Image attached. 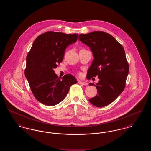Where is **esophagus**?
<instances>
[{
    "label": "esophagus",
    "mask_w": 151,
    "mask_h": 151,
    "mask_svg": "<svg viewBox=\"0 0 151 151\" xmlns=\"http://www.w3.org/2000/svg\"><path fill=\"white\" fill-rule=\"evenodd\" d=\"M79 84H82V85H84V86H87L88 85V83L86 82H84V81H79Z\"/></svg>",
    "instance_id": "obj_1"
}]
</instances>
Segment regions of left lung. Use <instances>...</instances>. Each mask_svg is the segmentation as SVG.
<instances>
[{
	"label": "left lung",
	"mask_w": 151,
	"mask_h": 151,
	"mask_svg": "<svg viewBox=\"0 0 151 151\" xmlns=\"http://www.w3.org/2000/svg\"><path fill=\"white\" fill-rule=\"evenodd\" d=\"M79 40L89 47L94 59L86 78L98 76L97 95L89 100L94 106L102 108L113 102L123 91L129 65L125 51L115 38L107 33L94 31L79 35Z\"/></svg>",
	"instance_id": "left-lung-1"
}]
</instances>
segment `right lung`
<instances>
[{
	"label": "right lung",
	"instance_id": "obj_1",
	"mask_svg": "<svg viewBox=\"0 0 151 151\" xmlns=\"http://www.w3.org/2000/svg\"><path fill=\"white\" fill-rule=\"evenodd\" d=\"M78 34L47 32L36 38L27 57L25 70L31 91L36 99L47 106L64 100L70 88L77 83L71 74L61 79L54 71L62 62L65 50L76 42Z\"/></svg>",
	"mask_w": 151,
	"mask_h": 151
}]
</instances>
